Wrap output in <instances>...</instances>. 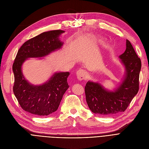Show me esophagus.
Here are the masks:
<instances>
[{
    "instance_id": "esophagus-1",
    "label": "esophagus",
    "mask_w": 149,
    "mask_h": 149,
    "mask_svg": "<svg viewBox=\"0 0 149 149\" xmlns=\"http://www.w3.org/2000/svg\"><path fill=\"white\" fill-rule=\"evenodd\" d=\"M76 75L79 80H83L85 79L86 77V73L85 70L81 69L77 70L76 72Z\"/></svg>"
}]
</instances>
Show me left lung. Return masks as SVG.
I'll return each instance as SVG.
<instances>
[{
	"instance_id": "8db88e82",
	"label": "left lung",
	"mask_w": 149,
	"mask_h": 149,
	"mask_svg": "<svg viewBox=\"0 0 149 149\" xmlns=\"http://www.w3.org/2000/svg\"><path fill=\"white\" fill-rule=\"evenodd\" d=\"M119 58L124 73L121 82L113 91L105 88L98 82L88 81L86 84V100L93 113L109 116L124 112L137 94L141 62L128 40L126 51Z\"/></svg>"
}]
</instances>
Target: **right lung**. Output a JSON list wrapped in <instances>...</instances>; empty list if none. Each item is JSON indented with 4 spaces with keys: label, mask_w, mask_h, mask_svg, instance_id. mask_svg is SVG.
<instances>
[{
    "label": "right lung",
    "mask_w": 149,
    "mask_h": 149,
    "mask_svg": "<svg viewBox=\"0 0 149 149\" xmlns=\"http://www.w3.org/2000/svg\"><path fill=\"white\" fill-rule=\"evenodd\" d=\"M65 32L52 30L44 32L25 42L19 49L13 65L14 75L13 92L23 110L38 116L56 112L66 90L69 72H57L46 82L34 85L29 83L22 72V65L29 58L44 57L62 48L60 36Z\"/></svg>",
    "instance_id": "obj_1"
}]
</instances>
